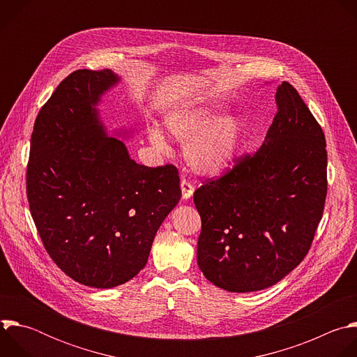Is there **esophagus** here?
<instances>
[{"label": "esophagus", "mask_w": 357, "mask_h": 357, "mask_svg": "<svg viewBox=\"0 0 357 357\" xmlns=\"http://www.w3.org/2000/svg\"><path fill=\"white\" fill-rule=\"evenodd\" d=\"M181 189H182V197H183L185 200L190 199L192 195H193V190H195L193 185H192L190 182H188L186 179H182V181H181Z\"/></svg>", "instance_id": "esophagus-1"}]
</instances>
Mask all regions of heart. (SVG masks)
<instances>
[{
	"label": "heart",
	"mask_w": 357,
	"mask_h": 357,
	"mask_svg": "<svg viewBox=\"0 0 357 357\" xmlns=\"http://www.w3.org/2000/svg\"><path fill=\"white\" fill-rule=\"evenodd\" d=\"M169 134L185 142L183 158L189 169L202 176H219L234 162L243 141L244 124L236 116H225L222 106H199L171 112L165 117ZM149 139L165 149L161 130L151 128Z\"/></svg>",
	"instance_id": "b5f03b06"
}]
</instances>
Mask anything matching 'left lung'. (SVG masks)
Segmentation results:
<instances>
[{
  "label": "left lung",
  "instance_id": "8db88e82",
  "mask_svg": "<svg viewBox=\"0 0 357 357\" xmlns=\"http://www.w3.org/2000/svg\"><path fill=\"white\" fill-rule=\"evenodd\" d=\"M275 103L259 151L193 193L202 219L199 268L229 292L281 281L307 256L324 213V131L288 82L277 87Z\"/></svg>",
  "mask_w": 357,
  "mask_h": 357
}]
</instances>
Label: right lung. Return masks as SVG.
Wrapping results in <instances>:
<instances>
[{
	"label": "right lung",
	"mask_w": 357,
	"mask_h": 357,
	"mask_svg": "<svg viewBox=\"0 0 357 357\" xmlns=\"http://www.w3.org/2000/svg\"><path fill=\"white\" fill-rule=\"evenodd\" d=\"M119 82L110 69L70 73L35 120L26 169L29 209L47 254L93 288L117 287L145 267L181 199L174 165L137 164L101 123V96Z\"/></svg>",
	"instance_id": "right-lung-1"
}]
</instances>
